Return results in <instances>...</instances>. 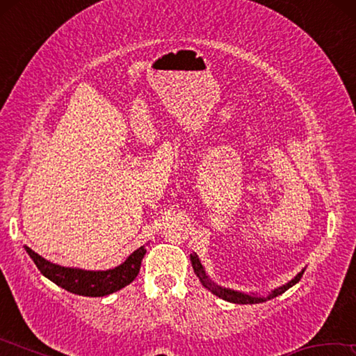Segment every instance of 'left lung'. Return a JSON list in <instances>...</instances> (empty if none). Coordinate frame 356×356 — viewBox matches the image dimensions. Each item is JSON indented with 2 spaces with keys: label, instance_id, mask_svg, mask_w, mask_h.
<instances>
[{
  "label": "left lung",
  "instance_id": "1",
  "mask_svg": "<svg viewBox=\"0 0 356 356\" xmlns=\"http://www.w3.org/2000/svg\"><path fill=\"white\" fill-rule=\"evenodd\" d=\"M190 259H191L193 270H195L196 276L200 278V281L202 282L204 287L209 289V291L212 292L213 295H216V297H220V298L226 300V301H231V303H237V305H256V303H262V301H267V300H272L275 297H278V295L284 293L287 289H291L292 286L297 284V282L301 280V276H303V273H305V268H303L297 276H295L293 280L289 281L287 284L281 286V287H276L275 291H272V293L267 295V297H259V295H248V293L237 292V291H232V289H226V287H221L218 284H215V282L206 275V272H204L202 264H201L200 259H197L195 252L190 254Z\"/></svg>",
  "mask_w": 356,
  "mask_h": 356
}]
</instances>
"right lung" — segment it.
I'll return each instance as SVG.
<instances>
[{"mask_svg":"<svg viewBox=\"0 0 356 356\" xmlns=\"http://www.w3.org/2000/svg\"><path fill=\"white\" fill-rule=\"evenodd\" d=\"M25 250L45 278L67 292L83 295V297H105L130 284L140 273L141 261L146 254V248L141 246L118 267L94 272V270L61 267V265L47 261L28 246H25Z\"/></svg>","mask_w":356,"mask_h":356,"instance_id":"right-lung-1","label":"right lung"}]
</instances>
